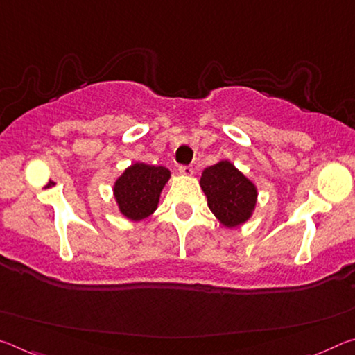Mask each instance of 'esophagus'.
Returning a JSON list of instances; mask_svg holds the SVG:
<instances>
[{"label": "esophagus", "mask_w": 355, "mask_h": 355, "mask_svg": "<svg viewBox=\"0 0 355 355\" xmlns=\"http://www.w3.org/2000/svg\"><path fill=\"white\" fill-rule=\"evenodd\" d=\"M178 172L182 173V175H193V166H180L178 167Z\"/></svg>", "instance_id": "esophagus-1"}]
</instances>
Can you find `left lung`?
<instances>
[{"label": "left lung", "instance_id": "1", "mask_svg": "<svg viewBox=\"0 0 355 355\" xmlns=\"http://www.w3.org/2000/svg\"><path fill=\"white\" fill-rule=\"evenodd\" d=\"M200 187L213 215L224 226H240L254 210L256 187L229 161L207 167L200 177Z\"/></svg>", "mask_w": 355, "mask_h": 355}]
</instances>
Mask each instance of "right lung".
<instances>
[{"mask_svg": "<svg viewBox=\"0 0 355 355\" xmlns=\"http://www.w3.org/2000/svg\"><path fill=\"white\" fill-rule=\"evenodd\" d=\"M171 172L161 166L137 164L126 168L116 180L114 193L120 211L129 219L140 221L156 210L159 194Z\"/></svg>", "mask_w": 355, "mask_h": 355, "instance_id": "add662e5", "label": "right lung"}]
</instances>
